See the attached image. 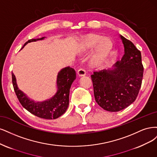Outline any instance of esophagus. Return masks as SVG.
Here are the masks:
<instances>
[{"label":"esophagus","instance_id":"34e87169","mask_svg":"<svg viewBox=\"0 0 157 157\" xmlns=\"http://www.w3.org/2000/svg\"><path fill=\"white\" fill-rule=\"evenodd\" d=\"M78 74L79 75V76H83V75H86L85 70L83 69V68H80L78 71Z\"/></svg>","mask_w":157,"mask_h":157}]
</instances>
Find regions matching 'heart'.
<instances>
[{
    "label": "heart",
    "mask_w": 157,
    "mask_h": 157,
    "mask_svg": "<svg viewBox=\"0 0 157 157\" xmlns=\"http://www.w3.org/2000/svg\"><path fill=\"white\" fill-rule=\"evenodd\" d=\"M99 44L100 45L92 59V64L94 66H97L102 63L112 48V42L109 39L104 40L102 37L94 36L86 39L83 46V51L85 52L93 49Z\"/></svg>",
    "instance_id": "b5f03b06"
}]
</instances>
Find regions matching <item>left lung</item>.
I'll use <instances>...</instances> for the list:
<instances>
[{
    "label": "left lung",
    "mask_w": 157,
    "mask_h": 157,
    "mask_svg": "<svg viewBox=\"0 0 157 157\" xmlns=\"http://www.w3.org/2000/svg\"><path fill=\"white\" fill-rule=\"evenodd\" d=\"M124 54L112 70L94 71L90 75L95 100L104 109L119 112L132 104L141 86L144 66L140 50L121 35Z\"/></svg>",
    "instance_id": "1"
}]
</instances>
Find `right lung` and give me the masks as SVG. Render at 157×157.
<instances>
[{
	"label": "right lung",
	"mask_w": 157,
	"mask_h": 157,
	"mask_svg": "<svg viewBox=\"0 0 157 157\" xmlns=\"http://www.w3.org/2000/svg\"><path fill=\"white\" fill-rule=\"evenodd\" d=\"M44 38V37L40 39H31L28 40L23 46L27 43ZM12 76L14 91L19 102L30 113L40 118L55 119L63 115L67 111L69 104L70 89L72 82L76 78L74 68L68 67L60 70L57 75L58 90L57 93L51 99L42 102H35L33 100L29 99L27 96L18 89L16 77L13 73H12Z\"/></svg>",
	"instance_id": "add662e5"
}]
</instances>
